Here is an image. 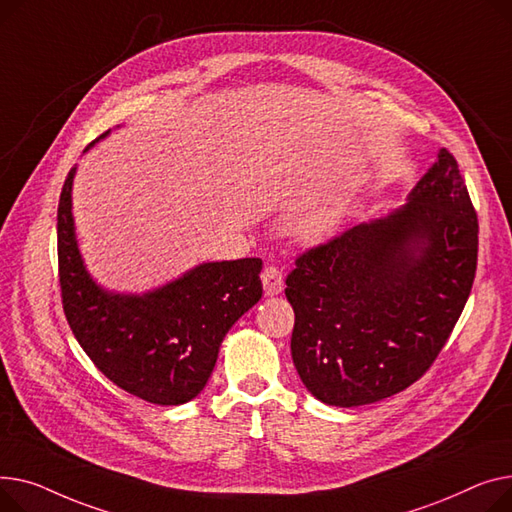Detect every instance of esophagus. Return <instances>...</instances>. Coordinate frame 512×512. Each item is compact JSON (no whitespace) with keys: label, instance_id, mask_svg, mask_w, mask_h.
Instances as JSON below:
<instances>
[{"label":"esophagus","instance_id":"34e87169","mask_svg":"<svg viewBox=\"0 0 512 512\" xmlns=\"http://www.w3.org/2000/svg\"><path fill=\"white\" fill-rule=\"evenodd\" d=\"M262 287H264V295L266 297H273L279 295L283 291V273L277 266H266L262 270Z\"/></svg>","mask_w":512,"mask_h":512}]
</instances>
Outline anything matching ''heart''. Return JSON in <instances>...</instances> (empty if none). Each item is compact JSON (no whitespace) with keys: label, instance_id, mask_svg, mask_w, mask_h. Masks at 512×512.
Instances as JSON below:
<instances>
[{"label":"heart","instance_id":"1","mask_svg":"<svg viewBox=\"0 0 512 512\" xmlns=\"http://www.w3.org/2000/svg\"><path fill=\"white\" fill-rule=\"evenodd\" d=\"M345 219V206L341 202L326 204L314 213H310L302 223H299V237L306 244H322L326 239L337 235Z\"/></svg>","mask_w":512,"mask_h":512}]
</instances>
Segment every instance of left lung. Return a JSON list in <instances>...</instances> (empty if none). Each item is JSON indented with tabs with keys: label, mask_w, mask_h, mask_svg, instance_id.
<instances>
[{
	"label": "left lung",
	"mask_w": 512,
	"mask_h": 512,
	"mask_svg": "<svg viewBox=\"0 0 512 512\" xmlns=\"http://www.w3.org/2000/svg\"><path fill=\"white\" fill-rule=\"evenodd\" d=\"M477 231L459 165L440 148L407 204L295 260L291 357L318 401L368 405L424 376L467 304Z\"/></svg>",
	"instance_id": "obj_1"
}]
</instances>
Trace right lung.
<instances>
[{
    "instance_id": "obj_1",
    "label": "right lung",
    "mask_w": 512,
    "mask_h": 512,
    "mask_svg": "<svg viewBox=\"0 0 512 512\" xmlns=\"http://www.w3.org/2000/svg\"><path fill=\"white\" fill-rule=\"evenodd\" d=\"M105 136L109 130L95 142ZM74 175L76 167L57 206L59 285L72 333L126 393L155 405H184L206 386L229 328L262 297V260L202 262L144 293L109 291L88 273L78 248Z\"/></svg>"
}]
</instances>
